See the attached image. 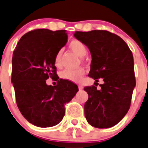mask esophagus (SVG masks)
<instances>
[{
	"label": "esophagus",
	"mask_w": 148,
	"mask_h": 148,
	"mask_svg": "<svg viewBox=\"0 0 148 148\" xmlns=\"http://www.w3.org/2000/svg\"><path fill=\"white\" fill-rule=\"evenodd\" d=\"M78 87H79V90H83V87H82V86L81 85V84H79Z\"/></svg>",
	"instance_id": "34e87169"
}]
</instances>
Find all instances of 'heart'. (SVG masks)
I'll return each mask as SVG.
<instances>
[{"mask_svg": "<svg viewBox=\"0 0 148 148\" xmlns=\"http://www.w3.org/2000/svg\"><path fill=\"white\" fill-rule=\"evenodd\" d=\"M69 48L79 57H84L87 53V48L84 44L77 40H74L70 42ZM61 54H62V51H59L55 56L54 63L56 66H59L61 65ZM84 73L85 71L83 68H78L75 69H66L61 71L60 76L61 78L65 80H68L72 82H79L82 79Z\"/></svg>", "mask_w": 148, "mask_h": 148, "instance_id": "b5f03b06", "label": "heart"}]
</instances>
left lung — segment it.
Listing matches in <instances>:
<instances>
[{"label":"left lung","instance_id":"1","mask_svg":"<svg viewBox=\"0 0 148 148\" xmlns=\"http://www.w3.org/2000/svg\"><path fill=\"white\" fill-rule=\"evenodd\" d=\"M75 38L88 48L92 56L89 76L98 82L84 87L89 97L84 104L87 122L95 128H110L128 112L136 86L134 58L127 44L118 35L106 30L75 32Z\"/></svg>","mask_w":148,"mask_h":148}]
</instances>
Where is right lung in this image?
I'll return each mask as SVG.
<instances>
[{"label": "right lung", "instance_id": "obj_1", "mask_svg": "<svg viewBox=\"0 0 148 148\" xmlns=\"http://www.w3.org/2000/svg\"><path fill=\"white\" fill-rule=\"evenodd\" d=\"M66 30L38 29L22 36L13 53L11 83L23 116L38 127H51L65 115L64 104L79 91L77 84L59 79L57 85L46 84L57 75L54 59L66 44Z\"/></svg>", "mask_w": 148, "mask_h": 148}]
</instances>
